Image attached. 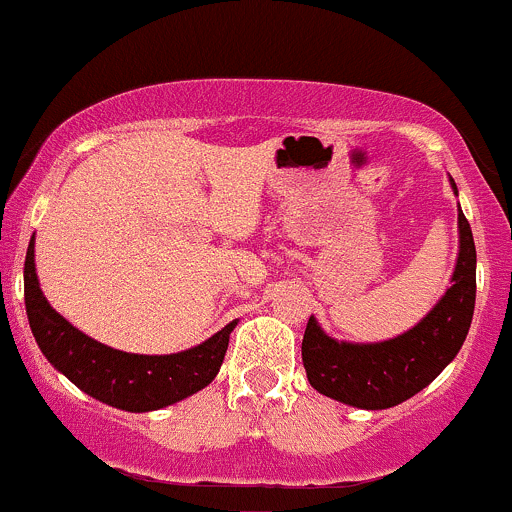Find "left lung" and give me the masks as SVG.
Instances as JSON below:
<instances>
[{"label":"left lung","instance_id":"left-lung-1","mask_svg":"<svg viewBox=\"0 0 512 512\" xmlns=\"http://www.w3.org/2000/svg\"><path fill=\"white\" fill-rule=\"evenodd\" d=\"M454 195H459L456 183ZM449 288L415 327L386 342H339L310 317L302 364L317 393L361 410H386L427 388L459 354L476 305V246L459 207V254Z\"/></svg>","mask_w":512,"mask_h":512}]
</instances>
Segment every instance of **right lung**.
Wrapping results in <instances>:
<instances>
[{
	"label": "right lung",
	"instance_id": "right-lung-1",
	"mask_svg": "<svg viewBox=\"0 0 512 512\" xmlns=\"http://www.w3.org/2000/svg\"><path fill=\"white\" fill-rule=\"evenodd\" d=\"M31 239L24 261V300L38 349L51 366L100 403L126 412H151L180 403L210 386L219 373L236 322L210 339L178 354H129L87 337L73 327L43 295L36 276Z\"/></svg>",
	"mask_w": 512,
	"mask_h": 512
}]
</instances>
